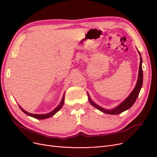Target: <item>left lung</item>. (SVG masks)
<instances>
[{"instance_id":"1","label":"left lung","mask_w":157,"mask_h":157,"mask_svg":"<svg viewBox=\"0 0 157 157\" xmlns=\"http://www.w3.org/2000/svg\"><path fill=\"white\" fill-rule=\"evenodd\" d=\"M139 52V54L140 56V67H139V74H138V78H137V81L136 83V85L134 90H132V92L130 93L129 96H128L127 98H126L124 101H123L119 105L117 106L116 107L113 108L112 109H104L99 105H97V104L94 102L91 98H90L88 93V100L90 104L94 107L98 109V110L103 112V113L109 114V115H118V114H120L122 112H124L128 109H130L136 101L137 99V96L140 94V92L141 90V88L142 87V84H143V70H142V58L140 52L139 50H137Z\"/></svg>"}]
</instances>
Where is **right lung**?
Wrapping results in <instances>:
<instances>
[{"mask_svg": "<svg viewBox=\"0 0 157 157\" xmlns=\"http://www.w3.org/2000/svg\"><path fill=\"white\" fill-rule=\"evenodd\" d=\"M65 93L63 94V98H62V99H61V101L60 102V103L59 104V105L57 106L53 111L48 113H46V114H42V115H40V114H32V113H28L27 111H26L25 110H24L22 107H21L20 105H19V107H20V108L21 109V110L25 113L28 116H30V117H32L33 118H36V119H40V120H42V119H46V118H50L52 116H54L55 114L58 112L59 109H61V108L62 107L63 103H64V100H65Z\"/></svg>", "mask_w": 157, "mask_h": 157, "instance_id": "right-lung-1", "label": "right lung"}]
</instances>
